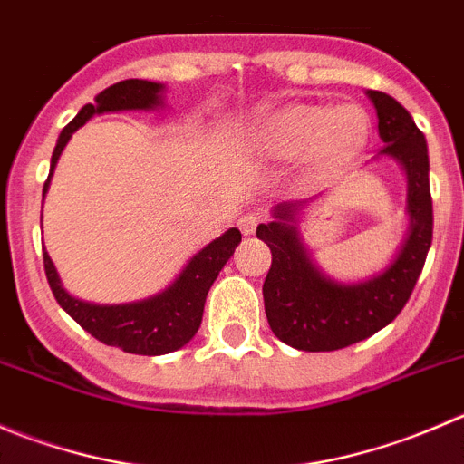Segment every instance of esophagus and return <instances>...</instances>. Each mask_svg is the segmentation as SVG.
I'll use <instances>...</instances> for the list:
<instances>
[{
  "label": "esophagus",
  "mask_w": 464,
  "mask_h": 464,
  "mask_svg": "<svg viewBox=\"0 0 464 464\" xmlns=\"http://www.w3.org/2000/svg\"><path fill=\"white\" fill-rule=\"evenodd\" d=\"M260 222H263V215H260V213H246V215H242L240 219H237V227H240V231L245 233V236H254L256 227H258Z\"/></svg>",
  "instance_id": "obj_1"
}]
</instances>
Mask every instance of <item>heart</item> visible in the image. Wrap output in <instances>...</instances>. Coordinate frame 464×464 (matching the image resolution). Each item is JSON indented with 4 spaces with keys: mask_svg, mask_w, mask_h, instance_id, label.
Wrapping results in <instances>:
<instances>
[{
    "mask_svg": "<svg viewBox=\"0 0 464 464\" xmlns=\"http://www.w3.org/2000/svg\"><path fill=\"white\" fill-rule=\"evenodd\" d=\"M370 115L358 103H287L263 120L256 140L265 151L295 159L310 151L314 168L328 169L352 160L370 138Z\"/></svg>",
    "mask_w": 464,
    "mask_h": 464,
    "instance_id": "heart-1",
    "label": "heart"
}]
</instances>
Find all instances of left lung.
<instances>
[{"instance_id": "8db88e82", "label": "left lung", "mask_w": 464, "mask_h": 464, "mask_svg": "<svg viewBox=\"0 0 464 464\" xmlns=\"http://www.w3.org/2000/svg\"><path fill=\"white\" fill-rule=\"evenodd\" d=\"M367 97L376 108L385 145L374 160L388 156L406 174L408 231L381 272L344 283L319 269L299 233V218L319 197L274 206L272 222L256 228V236L272 251V267L263 283L265 314L274 335L299 352H335L388 326L411 299L433 240L424 133L394 97L379 90H367Z\"/></svg>"}]
</instances>
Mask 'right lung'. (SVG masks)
<instances>
[{
  "label": "right lung",
  "instance_id": "1",
  "mask_svg": "<svg viewBox=\"0 0 464 464\" xmlns=\"http://www.w3.org/2000/svg\"><path fill=\"white\" fill-rule=\"evenodd\" d=\"M163 103L165 83H154V81L127 79L102 90L94 97V103H85L58 136L43 197L47 195L52 174L72 133L83 127L90 118L120 111H156V108H163ZM240 231L228 228L213 242H208L204 249L197 251L165 290L147 299L129 301V304H90V301L72 296L63 287L61 276L47 251H43L44 274H47L49 287L58 305L99 342L118 346L127 353H138V356H163L186 346L199 331L210 285L233 256L236 246L240 245Z\"/></svg>",
  "mask_w": 464,
  "mask_h": 464
}]
</instances>
